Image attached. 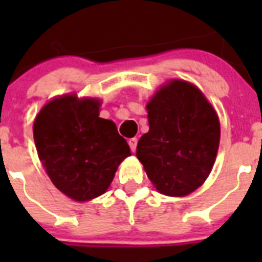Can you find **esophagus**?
I'll return each instance as SVG.
<instances>
[{"label":"esophagus","mask_w":262,"mask_h":262,"mask_svg":"<svg viewBox=\"0 0 262 262\" xmlns=\"http://www.w3.org/2000/svg\"><path fill=\"white\" fill-rule=\"evenodd\" d=\"M128 145H129V148H131V151L135 152L136 151V145H138V139H136V138L129 139Z\"/></svg>","instance_id":"obj_1"}]
</instances>
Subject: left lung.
Listing matches in <instances>:
<instances>
[{"label":"left lung","mask_w":262,"mask_h":262,"mask_svg":"<svg viewBox=\"0 0 262 262\" xmlns=\"http://www.w3.org/2000/svg\"><path fill=\"white\" fill-rule=\"evenodd\" d=\"M149 131L136 156L160 193L184 196L211 172L219 148V119L200 89L174 80L148 102Z\"/></svg>","instance_id":"1"}]
</instances>
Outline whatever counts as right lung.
<instances>
[{"instance_id":"obj_1","label":"right lung","mask_w":262,"mask_h":262,"mask_svg":"<svg viewBox=\"0 0 262 262\" xmlns=\"http://www.w3.org/2000/svg\"><path fill=\"white\" fill-rule=\"evenodd\" d=\"M98 114L97 99L66 96L48 102L34 122L36 151L51 181L80 202L105 193L131 155L114 122Z\"/></svg>"}]
</instances>
